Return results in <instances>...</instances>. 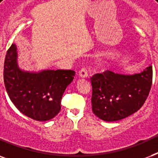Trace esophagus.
Listing matches in <instances>:
<instances>
[{
  "mask_svg": "<svg viewBox=\"0 0 158 158\" xmlns=\"http://www.w3.org/2000/svg\"><path fill=\"white\" fill-rule=\"evenodd\" d=\"M79 75L80 78H83V79H85L88 77L89 74H88V70H87L86 68H82L80 69V71L79 72Z\"/></svg>",
  "mask_w": 158,
  "mask_h": 158,
  "instance_id": "obj_1",
  "label": "esophagus"
}]
</instances>
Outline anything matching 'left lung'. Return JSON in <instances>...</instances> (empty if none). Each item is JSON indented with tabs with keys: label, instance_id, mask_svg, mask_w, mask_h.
<instances>
[{
	"label": "left lung",
	"instance_id": "left-lung-1",
	"mask_svg": "<svg viewBox=\"0 0 158 158\" xmlns=\"http://www.w3.org/2000/svg\"><path fill=\"white\" fill-rule=\"evenodd\" d=\"M152 82V66L134 74L105 71L92 77V109L105 121L122 120L139 110L146 101Z\"/></svg>",
	"mask_w": 158,
	"mask_h": 158
}]
</instances>
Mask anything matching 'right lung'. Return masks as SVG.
<instances>
[{"label":"right lung","instance_id":"right-lung-1","mask_svg":"<svg viewBox=\"0 0 158 158\" xmlns=\"http://www.w3.org/2000/svg\"><path fill=\"white\" fill-rule=\"evenodd\" d=\"M17 58V47L12 44L4 63V83L11 102L31 119L38 121L52 119L60 110L63 94L73 81L75 72L70 69L26 71L19 67Z\"/></svg>","mask_w":158,"mask_h":158}]
</instances>
